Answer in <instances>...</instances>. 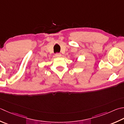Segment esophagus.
I'll return each mask as SVG.
<instances>
[{"instance_id": "esophagus-1", "label": "esophagus", "mask_w": 124, "mask_h": 124, "mask_svg": "<svg viewBox=\"0 0 124 124\" xmlns=\"http://www.w3.org/2000/svg\"><path fill=\"white\" fill-rule=\"evenodd\" d=\"M55 56L57 57H60L61 56V54H60V53H56V54H55Z\"/></svg>"}]
</instances>
